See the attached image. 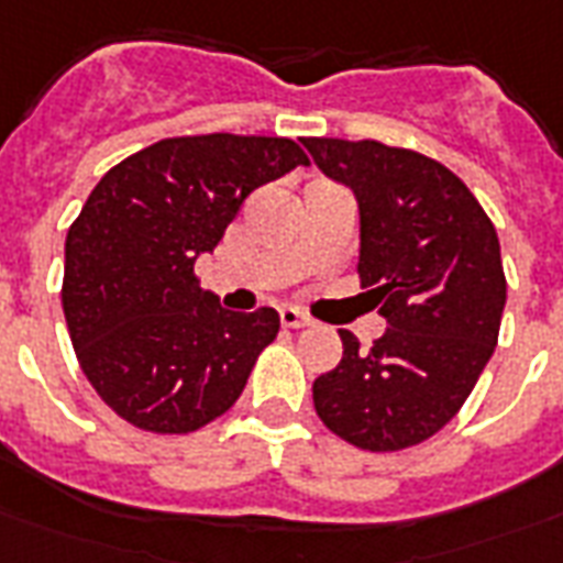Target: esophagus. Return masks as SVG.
Segmentation results:
<instances>
[{"label":"esophagus","mask_w":563,"mask_h":563,"mask_svg":"<svg viewBox=\"0 0 563 563\" xmlns=\"http://www.w3.org/2000/svg\"><path fill=\"white\" fill-rule=\"evenodd\" d=\"M278 318L285 323L287 330H302V327H311V321L302 314L299 309H282L278 311Z\"/></svg>","instance_id":"34e87169"}]
</instances>
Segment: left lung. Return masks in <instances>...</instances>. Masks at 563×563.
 I'll list each match as a JSON object with an SVG mask.
<instances>
[{
	"mask_svg": "<svg viewBox=\"0 0 563 563\" xmlns=\"http://www.w3.org/2000/svg\"><path fill=\"white\" fill-rule=\"evenodd\" d=\"M323 174L360 203V278L387 332L311 387L323 426L347 444L396 453L441 432L498 344L507 278L495 224L444 164L377 141L302 137Z\"/></svg>",
	"mask_w": 563,
	"mask_h": 563,
	"instance_id": "8db88e82",
	"label": "left lung"
}]
</instances>
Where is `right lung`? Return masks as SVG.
Returning a JSON list of instances; mask_svg holds the SVG:
<instances>
[{"mask_svg":"<svg viewBox=\"0 0 563 563\" xmlns=\"http://www.w3.org/2000/svg\"><path fill=\"white\" fill-rule=\"evenodd\" d=\"M306 152L287 137H167L110 167L65 236L63 311L74 354L108 408L155 434H188L231 408L278 311H228L200 287L254 188Z\"/></svg>","mask_w":563,"mask_h":563,"instance_id":"obj_1","label":"right lung"}]
</instances>
